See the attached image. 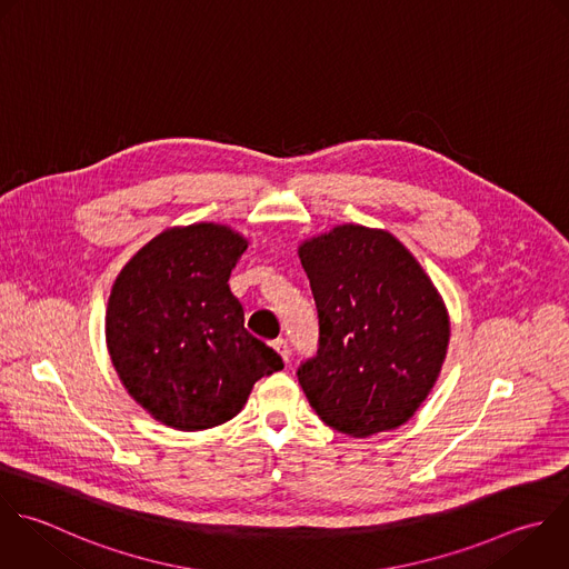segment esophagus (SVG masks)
<instances>
[{"label":"esophagus","instance_id":"34e87169","mask_svg":"<svg viewBox=\"0 0 569 569\" xmlns=\"http://www.w3.org/2000/svg\"><path fill=\"white\" fill-rule=\"evenodd\" d=\"M273 349L278 351V356H280L284 362H289V345H287V340H284V338L273 340Z\"/></svg>","mask_w":569,"mask_h":569}]
</instances>
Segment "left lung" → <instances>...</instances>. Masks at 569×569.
<instances>
[{"label": "left lung", "mask_w": 569, "mask_h": 569, "mask_svg": "<svg viewBox=\"0 0 569 569\" xmlns=\"http://www.w3.org/2000/svg\"><path fill=\"white\" fill-rule=\"evenodd\" d=\"M320 320V347L298 380L320 420L353 438L405 425L433 389L449 313L389 231L338 224L298 247Z\"/></svg>", "instance_id": "obj_1"}]
</instances>
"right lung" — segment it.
Here are the masks:
<instances>
[{"mask_svg": "<svg viewBox=\"0 0 569 569\" xmlns=\"http://www.w3.org/2000/svg\"><path fill=\"white\" fill-rule=\"evenodd\" d=\"M249 242L227 224L173 227L120 271L107 305V347L131 393L180 431L218 427L282 358L244 329L229 276Z\"/></svg>", "mask_w": 569, "mask_h": 569, "instance_id": "add662e5", "label": "right lung"}]
</instances>
